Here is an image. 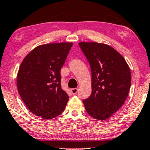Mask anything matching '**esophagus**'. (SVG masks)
Wrapping results in <instances>:
<instances>
[{
    "label": "esophagus",
    "instance_id": "34e87169",
    "mask_svg": "<svg viewBox=\"0 0 150 150\" xmlns=\"http://www.w3.org/2000/svg\"><path fill=\"white\" fill-rule=\"evenodd\" d=\"M71 93L73 94V95H75V94H76L77 92H78V89H77V88H72V89H71Z\"/></svg>",
    "mask_w": 150,
    "mask_h": 150
}]
</instances>
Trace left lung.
I'll return each instance as SVG.
<instances>
[{
	"label": "left lung",
	"mask_w": 150,
	"mask_h": 150,
	"mask_svg": "<svg viewBox=\"0 0 150 150\" xmlns=\"http://www.w3.org/2000/svg\"><path fill=\"white\" fill-rule=\"evenodd\" d=\"M90 64L92 93L83 100L86 110L92 117L103 121L122 106L131 86L130 69L118 51L98 42L79 43Z\"/></svg>",
	"instance_id": "obj_1"
}]
</instances>
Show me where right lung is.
I'll return each instance as SVG.
<instances>
[{"label":"right lung","instance_id":"1","mask_svg":"<svg viewBox=\"0 0 150 150\" xmlns=\"http://www.w3.org/2000/svg\"><path fill=\"white\" fill-rule=\"evenodd\" d=\"M71 42L38 46L24 58L17 75V88L27 108L38 117L51 119L64 110L69 95L62 89L60 70Z\"/></svg>","mask_w":150,"mask_h":150}]
</instances>
